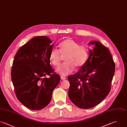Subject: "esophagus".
<instances>
[{
  "instance_id": "esophagus-1",
  "label": "esophagus",
  "mask_w": 127,
  "mask_h": 127,
  "mask_svg": "<svg viewBox=\"0 0 127 127\" xmlns=\"http://www.w3.org/2000/svg\"><path fill=\"white\" fill-rule=\"evenodd\" d=\"M61 79H62V80H65V79H66V77H64V76H61Z\"/></svg>"
}]
</instances>
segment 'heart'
<instances>
[{
    "instance_id": "b5f03b06",
    "label": "heart",
    "mask_w": 127,
    "mask_h": 127,
    "mask_svg": "<svg viewBox=\"0 0 127 127\" xmlns=\"http://www.w3.org/2000/svg\"><path fill=\"white\" fill-rule=\"evenodd\" d=\"M59 50L53 48L50 54V61L54 66H58L62 56H64V63L61 64L56 71L64 76L67 75L74 69L75 66L80 68L86 62L88 57V50L84 46L76 41L68 39L61 42L59 45Z\"/></svg>"
}]
</instances>
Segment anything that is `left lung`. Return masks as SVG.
Segmentation results:
<instances>
[{"instance_id":"8db88e82","label":"left lung","mask_w":127,"mask_h":127,"mask_svg":"<svg viewBox=\"0 0 127 127\" xmlns=\"http://www.w3.org/2000/svg\"><path fill=\"white\" fill-rule=\"evenodd\" d=\"M90 50L86 63L76 73L68 76L70 83L68 97L77 107L92 108L108 95L115 73V64L109 50L100 42Z\"/></svg>"}]
</instances>
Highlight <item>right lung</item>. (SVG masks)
<instances>
[{
  "mask_svg": "<svg viewBox=\"0 0 127 127\" xmlns=\"http://www.w3.org/2000/svg\"><path fill=\"white\" fill-rule=\"evenodd\" d=\"M51 43L47 37H35L18 50L13 60L11 75L15 94L22 104L33 110L49 104L61 80L50 64Z\"/></svg>",
  "mask_w": 127,
  "mask_h": 127,
  "instance_id": "1",
  "label": "right lung"
}]
</instances>
